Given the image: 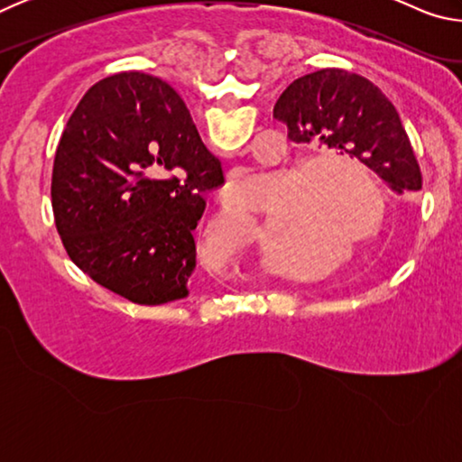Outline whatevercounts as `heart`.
<instances>
[{"mask_svg":"<svg viewBox=\"0 0 462 462\" xmlns=\"http://www.w3.org/2000/svg\"><path fill=\"white\" fill-rule=\"evenodd\" d=\"M275 185H279L275 177L234 179L226 187L224 198L236 212H248L261 208L264 195ZM358 189L370 195L369 208H364ZM383 209V193L365 169L348 162H318L300 177L279 234V245L287 248V256H295L308 253L319 242H363L379 232V226L373 230V224L381 220ZM238 224L246 230V217H240Z\"/></svg>","mask_w":462,"mask_h":462,"instance_id":"obj_1","label":"heart"}]
</instances>
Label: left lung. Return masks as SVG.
<instances>
[{
  "mask_svg": "<svg viewBox=\"0 0 462 462\" xmlns=\"http://www.w3.org/2000/svg\"><path fill=\"white\" fill-rule=\"evenodd\" d=\"M273 118L295 144L363 162L395 195L421 189L420 165L393 104L377 85L344 69H319L281 93Z\"/></svg>",
  "mask_w": 462,
  "mask_h": 462,
  "instance_id": "obj_1",
  "label": "left lung"
}]
</instances>
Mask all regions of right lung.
Listing matches in <instances>:
<instances>
[{
	"instance_id": "1",
	"label": "right lung",
	"mask_w": 462,
	"mask_h": 462,
	"mask_svg": "<svg viewBox=\"0 0 462 462\" xmlns=\"http://www.w3.org/2000/svg\"><path fill=\"white\" fill-rule=\"evenodd\" d=\"M224 183L189 109L159 77H106L62 130L52 212L85 275L140 306L189 295L203 193Z\"/></svg>"
}]
</instances>
